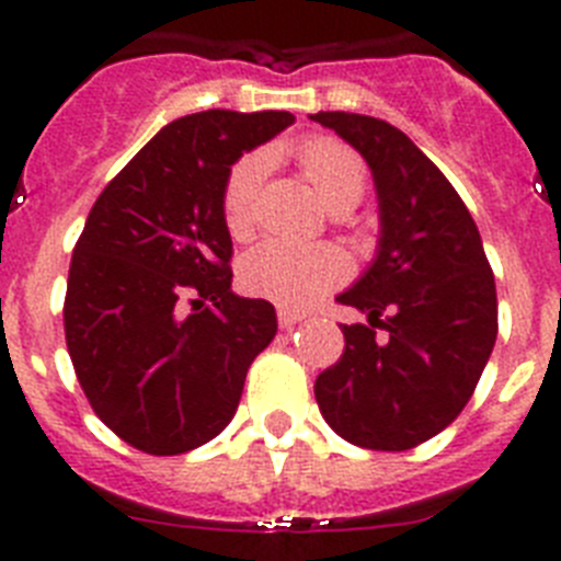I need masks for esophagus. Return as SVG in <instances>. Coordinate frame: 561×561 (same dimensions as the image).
<instances>
[{
  "label": "esophagus",
  "mask_w": 561,
  "mask_h": 561,
  "mask_svg": "<svg viewBox=\"0 0 561 561\" xmlns=\"http://www.w3.org/2000/svg\"><path fill=\"white\" fill-rule=\"evenodd\" d=\"M277 323H280V329H295L297 323H304V314L291 309H277Z\"/></svg>",
  "instance_id": "esophagus-1"
}]
</instances>
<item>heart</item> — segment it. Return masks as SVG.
Wrapping results in <instances>:
<instances>
[{
	"instance_id": "1",
	"label": "heart",
	"mask_w": 561,
	"mask_h": 561,
	"mask_svg": "<svg viewBox=\"0 0 561 561\" xmlns=\"http://www.w3.org/2000/svg\"><path fill=\"white\" fill-rule=\"evenodd\" d=\"M297 162L317 193L334 213H348L359 205L368 171L359 153L348 146L314 137L297 148ZM272 168L270 151H250L232 165L225 185V221L236 238L255 230L257 202ZM351 264L336 247L295 244L272 238L252 247L238 266V277L250 295L264 297L284 309H306L348 277Z\"/></svg>"
}]
</instances>
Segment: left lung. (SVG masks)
Listing matches in <instances>:
<instances>
[{"mask_svg":"<svg viewBox=\"0 0 561 561\" xmlns=\"http://www.w3.org/2000/svg\"><path fill=\"white\" fill-rule=\"evenodd\" d=\"M311 121L362 153L379 202L374 261L336 295L368 323L342 325L345 351L317 376V404L356 447L413 449L458 419L492 356V266L458 191L408 134L368 114L317 112Z\"/></svg>","mask_w":561,"mask_h":561,"instance_id":"1","label":"left lung"}]
</instances>
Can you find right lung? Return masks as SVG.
I'll use <instances>...</instances> for the list:
<instances>
[{"label": "right lung", "mask_w": 561, "mask_h": 561, "mask_svg": "<svg viewBox=\"0 0 561 561\" xmlns=\"http://www.w3.org/2000/svg\"><path fill=\"white\" fill-rule=\"evenodd\" d=\"M291 123L289 112L185 114L89 210L69 264L67 348L98 419L142 453L182 455L216 438L275 340V306L230 289L225 185L241 153Z\"/></svg>", "instance_id": "right-lung-1"}]
</instances>
